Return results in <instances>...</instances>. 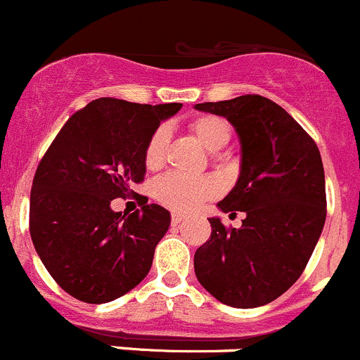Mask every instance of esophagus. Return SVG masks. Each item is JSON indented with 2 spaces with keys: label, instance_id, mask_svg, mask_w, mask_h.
<instances>
[{
  "label": "esophagus",
  "instance_id": "1",
  "mask_svg": "<svg viewBox=\"0 0 360 360\" xmlns=\"http://www.w3.org/2000/svg\"><path fill=\"white\" fill-rule=\"evenodd\" d=\"M184 221V215L182 214H173L171 215V224L173 226H176V224H180V222Z\"/></svg>",
  "mask_w": 360,
  "mask_h": 360
}]
</instances>
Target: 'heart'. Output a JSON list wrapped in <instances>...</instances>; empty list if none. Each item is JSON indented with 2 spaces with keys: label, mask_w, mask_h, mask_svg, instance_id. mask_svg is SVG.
Wrapping results in <instances>:
<instances>
[{
  "label": "heart",
  "mask_w": 360,
  "mask_h": 360,
  "mask_svg": "<svg viewBox=\"0 0 360 360\" xmlns=\"http://www.w3.org/2000/svg\"><path fill=\"white\" fill-rule=\"evenodd\" d=\"M191 131L196 136L198 141L208 152H219L229 141V125L224 118L215 115L198 116L191 122ZM167 129L159 127L152 136L145 148V166L148 169H157L164 160L166 152ZM217 182L210 176H186V174L171 173L160 178L153 187V196L164 207L174 212H191L200 207L205 200L215 196Z\"/></svg>",
  "instance_id": "heart-1"
}]
</instances>
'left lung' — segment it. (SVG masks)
<instances>
[{
    "label": "left lung",
    "instance_id": "1",
    "mask_svg": "<svg viewBox=\"0 0 360 360\" xmlns=\"http://www.w3.org/2000/svg\"><path fill=\"white\" fill-rule=\"evenodd\" d=\"M194 109L224 116L240 141V174L222 212H244L240 228L210 217V240L198 248L194 272L219 302L240 309L281 297L306 269L327 215L320 150L302 127L262 95L205 102Z\"/></svg>",
    "mask_w": 360,
    "mask_h": 360
}]
</instances>
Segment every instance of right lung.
I'll list each match as a JSON object with an SVG mask.
<instances>
[{
    "instance_id": "add662e5",
    "label": "right lung",
    "mask_w": 360,
    "mask_h": 360,
    "mask_svg": "<svg viewBox=\"0 0 360 360\" xmlns=\"http://www.w3.org/2000/svg\"><path fill=\"white\" fill-rule=\"evenodd\" d=\"M182 104L97 98L74 112L37 167L30 233L58 285L77 300L104 304L138 286L169 228L160 205L127 215L111 201L146 173L145 148L160 122Z\"/></svg>"
}]
</instances>
